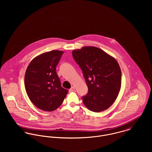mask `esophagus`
<instances>
[{
    "label": "esophagus",
    "instance_id": "1",
    "mask_svg": "<svg viewBox=\"0 0 152 152\" xmlns=\"http://www.w3.org/2000/svg\"><path fill=\"white\" fill-rule=\"evenodd\" d=\"M75 91V88L74 87H72L69 89V92H73Z\"/></svg>",
    "mask_w": 152,
    "mask_h": 152
}]
</instances>
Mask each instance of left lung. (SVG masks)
Returning a JSON list of instances; mask_svg holds the SVG:
<instances>
[{
    "mask_svg": "<svg viewBox=\"0 0 152 152\" xmlns=\"http://www.w3.org/2000/svg\"><path fill=\"white\" fill-rule=\"evenodd\" d=\"M72 57L81 69L88 92L83 96L87 108L99 112L109 108L121 86V70L116 60L95 47L73 50Z\"/></svg>",
    "mask_w": 152,
    "mask_h": 152,
    "instance_id": "obj_1",
    "label": "left lung"
}]
</instances>
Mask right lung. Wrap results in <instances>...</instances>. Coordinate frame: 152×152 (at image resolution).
<instances>
[{
  "mask_svg": "<svg viewBox=\"0 0 152 152\" xmlns=\"http://www.w3.org/2000/svg\"><path fill=\"white\" fill-rule=\"evenodd\" d=\"M63 53L53 50L42 54L31 61L25 73L24 86L29 99L45 111L58 108L68 92L61 87L56 72V66Z\"/></svg>",
  "mask_w": 152,
  "mask_h": 152,
  "instance_id": "obj_1",
  "label": "right lung"
}]
</instances>
